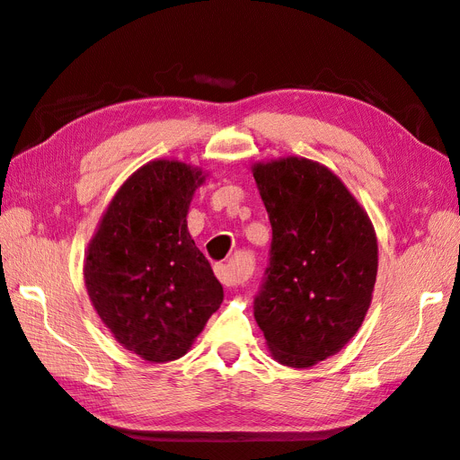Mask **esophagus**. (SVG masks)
I'll list each match as a JSON object with an SVG mask.
<instances>
[{"label":"esophagus","mask_w":460,"mask_h":460,"mask_svg":"<svg viewBox=\"0 0 460 460\" xmlns=\"http://www.w3.org/2000/svg\"><path fill=\"white\" fill-rule=\"evenodd\" d=\"M215 274L220 280V284L226 286V288L240 286L247 280V274L243 270L230 267V264H215Z\"/></svg>","instance_id":"1"}]
</instances>
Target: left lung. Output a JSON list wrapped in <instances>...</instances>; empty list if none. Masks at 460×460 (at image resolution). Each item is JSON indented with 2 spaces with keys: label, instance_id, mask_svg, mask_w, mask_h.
Returning <instances> with one entry per match:
<instances>
[{
  "label": "left lung",
  "instance_id": "left-lung-1",
  "mask_svg": "<svg viewBox=\"0 0 460 460\" xmlns=\"http://www.w3.org/2000/svg\"><path fill=\"white\" fill-rule=\"evenodd\" d=\"M252 171L272 226L255 320L278 363L309 368L363 324L378 272L376 232L324 164L284 157Z\"/></svg>",
  "mask_w": 460,
  "mask_h": 460
}]
</instances>
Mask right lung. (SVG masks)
<instances>
[{"mask_svg":"<svg viewBox=\"0 0 460 460\" xmlns=\"http://www.w3.org/2000/svg\"><path fill=\"white\" fill-rule=\"evenodd\" d=\"M203 182V171L186 163L144 164L111 199L88 245L93 309L124 349L149 363L184 357L225 297L188 232Z\"/></svg>","mask_w":460,"mask_h":460,"instance_id":"1","label":"right lung"}]
</instances>
